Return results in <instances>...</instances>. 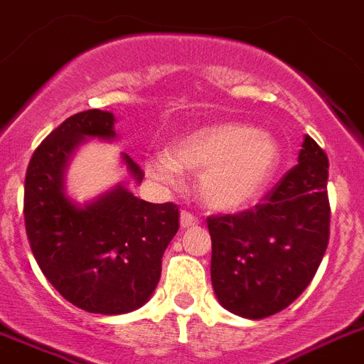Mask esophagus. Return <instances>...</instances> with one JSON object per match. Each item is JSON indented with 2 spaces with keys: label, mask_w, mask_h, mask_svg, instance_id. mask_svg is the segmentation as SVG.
<instances>
[{
  "label": "esophagus",
  "mask_w": 364,
  "mask_h": 364,
  "mask_svg": "<svg viewBox=\"0 0 364 364\" xmlns=\"http://www.w3.org/2000/svg\"><path fill=\"white\" fill-rule=\"evenodd\" d=\"M198 218L188 211H181V228H192V226H196Z\"/></svg>",
  "instance_id": "esophagus-1"
}]
</instances>
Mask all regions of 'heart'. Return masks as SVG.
Masks as SVG:
<instances>
[{"label": "heart", "instance_id": "heart-1", "mask_svg": "<svg viewBox=\"0 0 364 364\" xmlns=\"http://www.w3.org/2000/svg\"><path fill=\"white\" fill-rule=\"evenodd\" d=\"M153 156L146 173L176 185L179 170L200 173V196L211 209L235 211L265 191L279 166L280 149L273 136L243 123H217L188 132Z\"/></svg>", "mask_w": 364, "mask_h": 364}]
</instances>
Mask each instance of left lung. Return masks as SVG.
<instances>
[{"label": "left lung", "mask_w": 364, "mask_h": 364, "mask_svg": "<svg viewBox=\"0 0 364 364\" xmlns=\"http://www.w3.org/2000/svg\"><path fill=\"white\" fill-rule=\"evenodd\" d=\"M297 162L258 205L208 218L215 295L249 320L291 305L314 279L329 243L327 155L305 136Z\"/></svg>", "instance_id": "obj_1"}]
</instances>
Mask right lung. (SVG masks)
Listing matches in <instances>:
<instances>
[{
	"label": "right lung",
	"mask_w": 364,
	"mask_h": 364,
	"mask_svg": "<svg viewBox=\"0 0 364 364\" xmlns=\"http://www.w3.org/2000/svg\"><path fill=\"white\" fill-rule=\"evenodd\" d=\"M114 114L70 115L35 149L23 185L29 247L48 282L78 309L125 314L155 291L162 254L179 230L176 203H149L117 185L95 202L76 205L65 194L63 173L85 138L114 140ZM136 181L141 168L123 153Z\"/></svg>",
	"instance_id": "1"
}]
</instances>
